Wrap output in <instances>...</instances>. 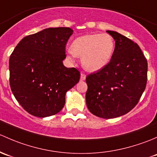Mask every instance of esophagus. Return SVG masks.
I'll use <instances>...</instances> for the list:
<instances>
[{
    "label": "esophagus",
    "instance_id": "obj_1",
    "mask_svg": "<svg viewBox=\"0 0 157 157\" xmlns=\"http://www.w3.org/2000/svg\"><path fill=\"white\" fill-rule=\"evenodd\" d=\"M85 78H86V75H85L84 72H82V73H81V80L84 81L85 80Z\"/></svg>",
    "mask_w": 157,
    "mask_h": 157
}]
</instances>
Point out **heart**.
<instances>
[{
	"label": "heart",
	"mask_w": 157,
	"mask_h": 157,
	"mask_svg": "<svg viewBox=\"0 0 157 157\" xmlns=\"http://www.w3.org/2000/svg\"><path fill=\"white\" fill-rule=\"evenodd\" d=\"M70 48L74 55L82 57V66L87 71L95 72L109 63L114 52L115 42L109 34H88L75 38Z\"/></svg>",
	"instance_id": "heart-1"
}]
</instances>
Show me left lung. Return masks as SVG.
<instances>
[{"mask_svg": "<svg viewBox=\"0 0 157 157\" xmlns=\"http://www.w3.org/2000/svg\"><path fill=\"white\" fill-rule=\"evenodd\" d=\"M115 49L109 63L86 77V103L92 114L112 119L128 113L146 88L147 61L138 44L113 31Z\"/></svg>", "mask_w": 157, "mask_h": 157, "instance_id": "obj_1", "label": "left lung"}]
</instances>
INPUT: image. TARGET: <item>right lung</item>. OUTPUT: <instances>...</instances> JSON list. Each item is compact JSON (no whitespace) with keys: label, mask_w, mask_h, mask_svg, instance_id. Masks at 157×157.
Instances as JSON below:
<instances>
[{"label":"right lung","mask_w":157,"mask_h":157,"mask_svg":"<svg viewBox=\"0 0 157 157\" xmlns=\"http://www.w3.org/2000/svg\"><path fill=\"white\" fill-rule=\"evenodd\" d=\"M72 31L67 27L45 29L19 41L9 60L10 85L25 111L37 117L58 113L68 90L76 85L80 72L63 64Z\"/></svg>","instance_id":"right-lung-1"}]
</instances>
